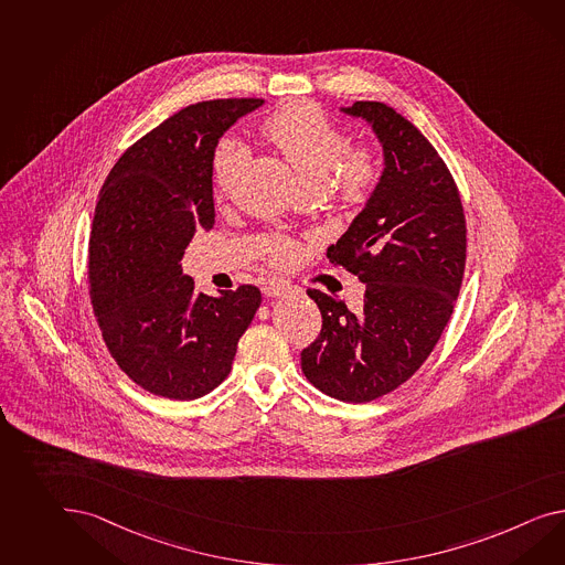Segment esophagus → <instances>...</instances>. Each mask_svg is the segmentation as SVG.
Here are the masks:
<instances>
[{"label":"esophagus","mask_w":565,"mask_h":565,"mask_svg":"<svg viewBox=\"0 0 565 565\" xmlns=\"http://www.w3.org/2000/svg\"><path fill=\"white\" fill-rule=\"evenodd\" d=\"M264 292L268 297H287V295L295 292V287L290 282H285V280H270V282H266Z\"/></svg>","instance_id":"esophagus-1"}]
</instances>
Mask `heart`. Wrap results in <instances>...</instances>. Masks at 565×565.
<instances>
[{
	"label": "heart",
	"instance_id": "1",
	"mask_svg": "<svg viewBox=\"0 0 565 565\" xmlns=\"http://www.w3.org/2000/svg\"><path fill=\"white\" fill-rule=\"evenodd\" d=\"M262 130L285 153L305 184L321 186L326 182L347 206L366 203L381 182L383 163L375 149L350 146L347 130L313 102L285 104L266 118ZM244 161L246 147L242 141L233 137L218 141L213 153V184L218 192L230 189ZM262 252L276 264H285L292 258L295 247L282 235L270 233L262 239Z\"/></svg>",
	"mask_w": 565,
	"mask_h": 565
}]
</instances>
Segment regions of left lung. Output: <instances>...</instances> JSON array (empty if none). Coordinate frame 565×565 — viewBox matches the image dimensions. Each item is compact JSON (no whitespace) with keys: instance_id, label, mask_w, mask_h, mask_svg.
I'll list each match as a JSON object with an SVG mask.
<instances>
[{"instance_id":"1","label":"left lung","mask_w":565,"mask_h":565,"mask_svg":"<svg viewBox=\"0 0 565 565\" xmlns=\"http://www.w3.org/2000/svg\"><path fill=\"white\" fill-rule=\"evenodd\" d=\"M373 125L385 170L348 232L328 247L333 266L366 285L361 311L318 289L321 332L301 369L321 393L366 404L404 385L435 350L463 282L467 225L447 163L383 102L342 108Z\"/></svg>"}]
</instances>
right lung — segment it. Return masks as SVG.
Segmentation results:
<instances>
[{
	"instance_id": "obj_1",
	"label": "right lung",
	"mask_w": 565,
	"mask_h": 565,
	"mask_svg": "<svg viewBox=\"0 0 565 565\" xmlns=\"http://www.w3.org/2000/svg\"><path fill=\"white\" fill-rule=\"evenodd\" d=\"M262 104H190L135 141L104 180L89 233V301L120 371L153 395L184 402L221 385L260 307L254 285L196 292L180 262L194 233L215 225L218 137Z\"/></svg>"
}]
</instances>
